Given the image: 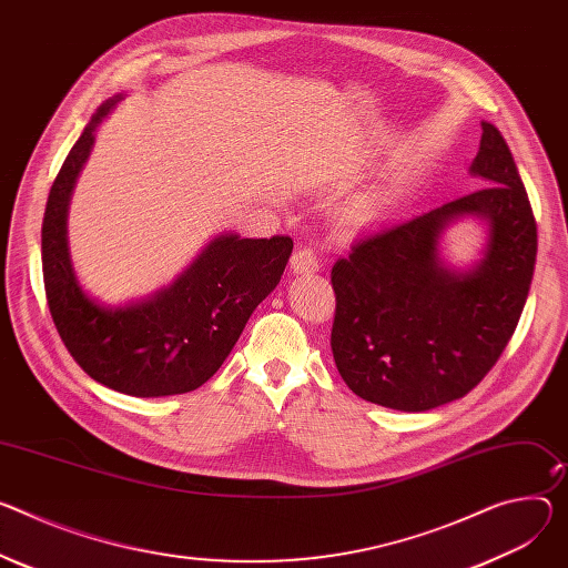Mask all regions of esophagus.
I'll use <instances>...</instances> for the list:
<instances>
[{"instance_id":"1","label":"esophagus","mask_w":568,"mask_h":568,"mask_svg":"<svg viewBox=\"0 0 568 568\" xmlns=\"http://www.w3.org/2000/svg\"><path fill=\"white\" fill-rule=\"evenodd\" d=\"M290 267L294 274H315V272H320V261L311 248H298L292 255Z\"/></svg>"}]
</instances>
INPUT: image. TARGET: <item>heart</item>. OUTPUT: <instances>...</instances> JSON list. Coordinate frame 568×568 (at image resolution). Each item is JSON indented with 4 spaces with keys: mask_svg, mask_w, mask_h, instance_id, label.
I'll return each mask as SVG.
<instances>
[{
    "mask_svg": "<svg viewBox=\"0 0 568 568\" xmlns=\"http://www.w3.org/2000/svg\"><path fill=\"white\" fill-rule=\"evenodd\" d=\"M387 205H389V194L387 192L367 194L363 199L353 201L346 209L344 217L351 224H372V222L383 217V213L387 211Z\"/></svg>",
    "mask_w": 568,
    "mask_h": 568,
    "instance_id": "heart-1",
    "label": "heart"
}]
</instances>
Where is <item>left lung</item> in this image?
I'll use <instances>...</instances> for the list:
<instances>
[{"mask_svg":"<svg viewBox=\"0 0 568 568\" xmlns=\"http://www.w3.org/2000/svg\"><path fill=\"white\" fill-rule=\"evenodd\" d=\"M476 192L392 222L333 267L331 348L344 383L369 403L426 412L469 394L519 324L537 257L528 192L500 131L483 122ZM486 229L476 264L445 261L446 227Z\"/></svg>","mask_w":568,"mask_h":568,"instance_id":"obj_1","label":"left lung"}]
</instances>
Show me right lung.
Masks as SVG:
<instances>
[{
	"label": "right lung",
	"instance_id": "obj_1",
	"mask_svg": "<svg viewBox=\"0 0 568 568\" xmlns=\"http://www.w3.org/2000/svg\"><path fill=\"white\" fill-rule=\"evenodd\" d=\"M124 99L97 109L49 190L42 276L49 313L81 369L115 392L159 398L201 387L229 357L251 313L278 285L290 237L215 235L165 287L120 305L90 296L72 265L68 213L94 133Z\"/></svg>",
	"mask_w": 568,
	"mask_h": 568
}]
</instances>
